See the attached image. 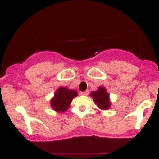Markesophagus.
Here are the masks:
<instances>
[{
  "mask_svg": "<svg viewBox=\"0 0 159 159\" xmlns=\"http://www.w3.org/2000/svg\"><path fill=\"white\" fill-rule=\"evenodd\" d=\"M80 93H81V95H82V96H87L89 93V92L88 90H87V91H84V92H81Z\"/></svg>",
  "mask_w": 159,
  "mask_h": 159,
  "instance_id": "esophagus-1",
  "label": "esophagus"
}]
</instances>
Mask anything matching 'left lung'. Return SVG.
I'll return each mask as SVG.
<instances>
[{"label":"left lung","mask_w":159,"mask_h":159,"mask_svg":"<svg viewBox=\"0 0 159 159\" xmlns=\"http://www.w3.org/2000/svg\"><path fill=\"white\" fill-rule=\"evenodd\" d=\"M90 96L93 99L94 103L97 107L102 110H108L111 106V102L107 93V90L103 86L98 87V90L93 91L90 93Z\"/></svg>","instance_id":"1"}]
</instances>
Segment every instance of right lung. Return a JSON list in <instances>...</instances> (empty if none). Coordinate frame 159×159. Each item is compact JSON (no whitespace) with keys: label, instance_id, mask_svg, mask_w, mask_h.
Segmentation results:
<instances>
[{"label":"right lung","instance_id":"obj_1","mask_svg":"<svg viewBox=\"0 0 159 159\" xmlns=\"http://www.w3.org/2000/svg\"><path fill=\"white\" fill-rule=\"evenodd\" d=\"M77 96V91L71 90L66 87H60L57 89L51 99L50 105L57 112H66L70 106L72 99Z\"/></svg>","mask_w":159,"mask_h":159}]
</instances>
